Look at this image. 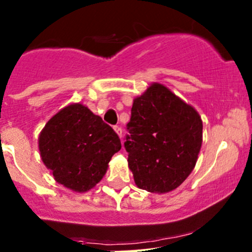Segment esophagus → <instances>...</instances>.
Segmentation results:
<instances>
[{"mask_svg":"<svg viewBox=\"0 0 252 252\" xmlns=\"http://www.w3.org/2000/svg\"><path fill=\"white\" fill-rule=\"evenodd\" d=\"M113 129H114V131H116V133L118 134V136H119V138L122 139V128H121V126H113Z\"/></svg>","mask_w":252,"mask_h":252,"instance_id":"obj_1","label":"esophagus"}]
</instances>
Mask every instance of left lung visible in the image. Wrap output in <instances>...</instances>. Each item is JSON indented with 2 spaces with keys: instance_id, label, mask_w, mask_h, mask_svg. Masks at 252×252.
I'll use <instances>...</instances> for the list:
<instances>
[{
  "instance_id": "left-lung-1",
  "label": "left lung",
  "mask_w": 252,
  "mask_h": 252,
  "mask_svg": "<svg viewBox=\"0 0 252 252\" xmlns=\"http://www.w3.org/2000/svg\"><path fill=\"white\" fill-rule=\"evenodd\" d=\"M124 147L134 182L164 194L177 189L194 169L202 144V121L192 106L154 83L134 98Z\"/></svg>"
}]
</instances>
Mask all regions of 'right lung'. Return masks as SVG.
Listing matches in <instances>:
<instances>
[{"instance_id":"obj_1","label":"right lung","mask_w":252,"mask_h":252,"mask_svg":"<svg viewBox=\"0 0 252 252\" xmlns=\"http://www.w3.org/2000/svg\"><path fill=\"white\" fill-rule=\"evenodd\" d=\"M121 147L116 131L81 103L57 112L39 135L44 164L56 182L77 192L89 191L102 179Z\"/></svg>"}]
</instances>
